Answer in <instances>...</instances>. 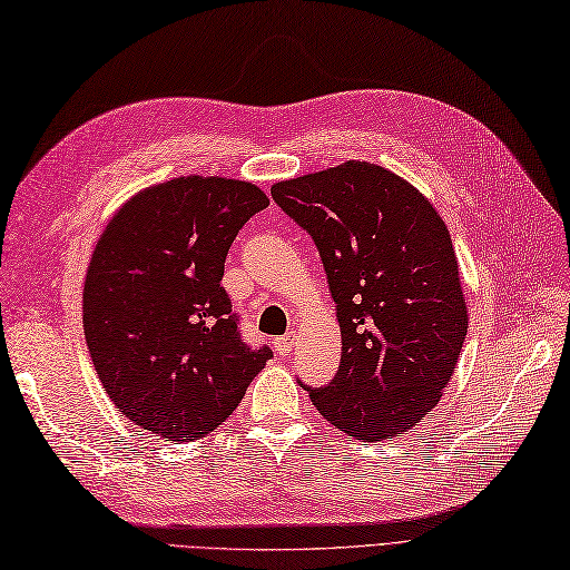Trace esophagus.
<instances>
[{"label":"esophagus","mask_w":570,"mask_h":570,"mask_svg":"<svg viewBox=\"0 0 570 570\" xmlns=\"http://www.w3.org/2000/svg\"><path fill=\"white\" fill-rule=\"evenodd\" d=\"M293 348H295V336H293V333H287V336H283V338H275V351L281 353V355H287Z\"/></svg>","instance_id":"obj_1"}]
</instances>
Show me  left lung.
<instances>
[{
	"mask_svg": "<svg viewBox=\"0 0 570 570\" xmlns=\"http://www.w3.org/2000/svg\"><path fill=\"white\" fill-rule=\"evenodd\" d=\"M271 196L312 234L336 302L341 365L324 390L307 386L312 404L355 440L409 433L445 392L469 328L448 225L370 161L277 180Z\"/></svg>",
	"mask_w": 570,
	"mask_h": 570,
	"instance_id": "8db88e82",
	"label": "left lung"
}]
</instances>
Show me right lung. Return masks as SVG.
Segmentation results:
<instances>
[{
    "label": "right lung",
    "mask_w": 570,
    "mask_h": 570,
    "mask_svg": "<svg viewBox=\"0 0 570 570\" xmlns=\"http://www.w3.org/2000/svg\"><path fill=\"white\" fill-rule=\"evenodd\" d=\"M268 205L248 180L178 176L108 219L81 312L96 374L135 425L174 442L205 438L271 360L242 343L219 285L237 232Z\"/></svg>",
    "instance_id": "obj_1"
}]
</instances>
